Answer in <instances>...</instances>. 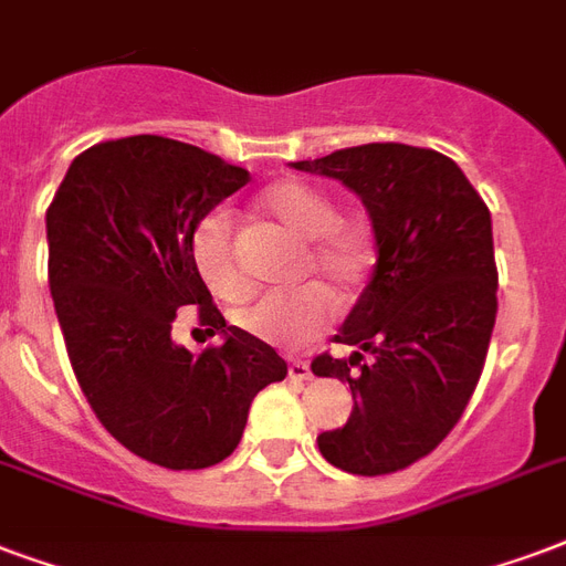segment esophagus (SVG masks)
Listing matches in <instances>:
<instances>
[{"instance_id": "34e87169", "label": "esophagus", "mask_w": 566, "mask_h": 566, "mask_svg": "<svg viewBox=\"0 0 566 566\" xmlns=\"http://www.w3.org/2000/svg\"><path fill=\"white\" fill-rule=\"evenodd\" d=\"M289 379H295V381L313 379V369H310L307 360H289Z\"/></svg>"}]
</instances>
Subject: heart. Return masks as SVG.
<instances>
[{"mask_svg": "<svg viewBox=\"0 0 566 566\" xmlns=\"http://www.w3.org/2000/svg\"><path fill=\"white\" fill-rule=\"evenodd\" d=\"M262 208L277 218L289 232L307 241L304 271H316L339 292H355L367 280L369 244L358 227L339 220L337 202L322 187L283 178L262 190ZM190 256L199 277L218 298L238 301L248 295V277L241 274L235 259V223L232 214L218 208L199 220L190 235ZM337 316V298L318 283L265 292L248 307L235 313V325L244 334L277 346H304Z\"/></svg>", "mask_w": 566, "mask_h": 566, "instance_id": "b5f03b06", "label": "heart"}]
</instances>
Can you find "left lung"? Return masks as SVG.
<instances>
[{"instance_id":"1","label":"left lung","mask_w":566,"mask_h":566,"mask_svg":"<svg viewBox=\"0 0 566 566\" xmlns=\"http://www.w3.org/2000/svg\"><path fill=\"white\" fill-rule=\"evenodd\" d=\"M292 167L358 193L376 235L373 277L334 334L355 352L313 360L355 399L318 450L348 474H390L439 448L478 388L499 310L490 208L432 148L369 143Z\"/></svg>"}]
</instances>
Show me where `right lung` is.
<instances>
[{
  "mask_svg": "<svg viewBox=\"0 0 566 566\" xmlns=\"http://www.w3.org/2000/svg\"><path fill=\"white\" fill-rule=\"evenodd\" d=\"M248 181L223 157L139 134L74 157L46 208L50 292L76 381L109 436L164 469L227 460L253 397L286 379L274 348L227 328L190 256L193 227ZM187 303L221 334L199 359L171 339Z\"/></svg>",
  "mask_w": 566,
  "mask_h": 566,
  "instance_id": "add662e5",
  "label": "right lung"
}]
</instances>
